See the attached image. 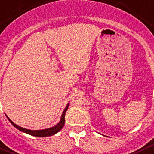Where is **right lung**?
Masks as SVG:
<instances>
[{
	"mask_svg": "<svg viewBox=\"0 0 154 154\" xmlns=\"http://www.w3.org/2000/svg\"><path fill=\"white\" fill-rule=\"evenodd\" d=\"M69 103L66 105V106L65 109L64 111L63 112L62 116H61V119H60V121L59 122V123L57 124L56 125H54V126L51 127V128H47V129H42V130H30V129H27V128H22V127L19 126L17 125V124L14 123V122H12V120H10V119L9 118L8 116L7 117L8 119V120L10 121V122L14 125L15 128H17V129H19L20 131H23V132L26 133L28 134H30V135L32 136H35V137H48V136H51L53 134H55L56 133H57L58 131H60L62 129V128L63 127L64 123H65V114L66 110L68 109V106Z\"/></svg>",
	"mask_w": 154,
	"mask_h": 154,
	"instance_id": "1",
	"label": "right lung"
}]
</instances>
